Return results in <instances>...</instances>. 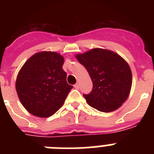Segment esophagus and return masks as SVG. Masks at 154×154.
<instances>
[{
    "label": "esophagus",
    "instance_id": "34e87169",
    "mask_svg": "<svg viewBox=\"0 0 154 154\" xmlns=\"http://www.w3.org/2000/svg\"><path fill=\"white\" fill-rule=\"evenodd\" d=\"M74 87L75 88V89H79V82H77V83L74 85Z\"/></svg>",
    "mask_w": 154,
    "mask_h": 154
}]
</instances>
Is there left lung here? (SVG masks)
Returning <instances> with one entry per match:
<instances>
[{
  "mask_svg": "<svg viewBox=\"0 0 154 154\" xmlns=\"http://www.w3.org/2000/svg\"><path fill=\"white\" fill-rule=\"evenodd\" d=\"M75 57L88 71L93 85L90 93L83 95L87 103L103 112L120 107L132 86L127 62L116 53L103 48H93Z\"/></svg>",
  "mask_w": 154,
  "mask_h": 154,
  "instance_id": "8db88e82",
  "label": "left lung"
}]
</instances>
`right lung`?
<instances>
[{"label": "right lung", "instance_id": "1", "mask_svg": "<svg viewBox=\"0 0 154 154\" xmlns=\"http://www.w3.org/2000/svg\"><path fill=\"white\" fill-rule=\"evenodd\" d=\"M64 58L54 51H41L19 71L16 91L23 106L38 117H49L62 107L72 89L62 69Z\"/></svg>", "mask_w": 154, "mask_h": 154}]
</instances>
